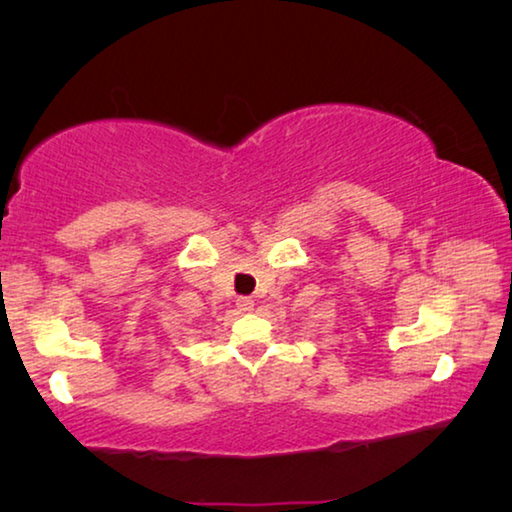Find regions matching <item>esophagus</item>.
Here are the masks:
<instances>
[{
	"instance_id": "1",
	"label": "esophagus",
	"mask_w": 512,
	"mask_h": 512,
	"mask_svg": "<svg viewBox=\"0 0 512 512\" xmlns=\"http://www.w3.org/2000/svg\"><path fill=\"white\" fill-rule=\"evenodd\" d=\"M253 305H255V302L250 300V298H239V300H237L239 311H253Z\"/></svg>"
}]
</instances>
